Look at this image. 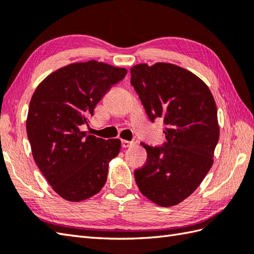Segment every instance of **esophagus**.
Returning <instances> with one entry per match:
<instances>
[{
	"label": "esophagus",
	"mask_w": 254,
	"mask_h": 254,
	"mask_svg": "<svg viewBox=\"0 0 254 254\" xmlns=\"http://www.w3.org/2000/svg\"><path fill=\"white\" fill-rule=\"evenodd\" d=\"M135 145V142L133 141H127V139H122V146L124 148H127V147H132Z\"/></svg>",
	"instance_id": "esophagus-1"
}]
</instances>
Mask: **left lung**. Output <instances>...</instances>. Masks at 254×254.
Wrapping results in <instances>:
<instances>
[{
	"mask_svg": "<svg viewBox=\"0 0 254 254\" xmlns=\"http://www.w3.org/2000/svg\"><path fill=\"white\" fill-rule=\"evenodd\" d=\"M131 84L149 120L161 119L167 142L149 146L142 168L134 171L143 195L163 207L174 206L196 190L213 165L219 138L217 108L207 85L171 63L131 68Z\"/></svg>",
	"mask_w": 254,
	"mask_h": 254,
	"instance_id": "1",
	"label": "left lung"
}]
</instances>
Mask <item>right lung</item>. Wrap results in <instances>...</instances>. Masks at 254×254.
<instances>
[{
  "label": "right lung",
  "instance_id": "add662e5",
  "mask_svg": "<svg viewBox=\"0 0 254 254\" xmlns=\"http://www.w3.org/2000/svg\"><path fill=\"white\" fill-rule=\"evenodd\" d=\"M127 73L94 60L72 63L48 75L31 97L26 130L32 157L66 201H84L105 186L121 141L87 135L80 126L88 123L96 105Z\"/></svg>",
  "mask_w": 254,
  "mask_h": 254
}]
</instances>
